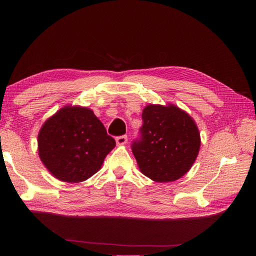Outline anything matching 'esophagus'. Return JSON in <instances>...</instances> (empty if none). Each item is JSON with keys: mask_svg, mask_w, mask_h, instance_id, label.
I'll return each mask as SVG.
<instances>
[{"mask_svg": "<svg viewBox=\"0 0 256 256\" xmlns=\"http://www.w3.org/2000/svg\"><path fill=\"white\" fill-rule=\"evenodd\" d=\"M116 142L118 145H124L128 142V136L126 135H121V136H116Z\"/></svg>", "mask_w": 256, "mask_h": 256, "instance_id": "obj_1", "label": "esophagus"}]
</instances>
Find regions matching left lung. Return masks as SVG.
Instances as JSON below:
<instances>
[{
	"label": "left lung",
	"mask_w": 256,
	"mask_h": 256,
	"mask_svg": "<svg viewBox=\"0 0 256 256\" xmlns=\"http://www.w3.org/2000/svg\"><path fill=\"white\" fill-rule=\"evenodd\" d=\"M142 120L140 138L131 145L140 172L158 182L177 180L198 156L197 125L186 112L172 104H150L143 110Z\"/></svg>",
	"instance_id": "obj_1"
}]
</instances>
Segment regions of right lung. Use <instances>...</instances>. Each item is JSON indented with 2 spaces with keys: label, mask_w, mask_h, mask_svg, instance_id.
<instances>
[{
  "label": "right lung",
  "mask_w": 256,
  "mask_h": 256,
  "mask_svg": "<svg viewBox=\"0 0 256 256\" xmlns=\"http://www.w3.org/2000/svg\"><path fill=\"white\" fill-rule=\"evenodd\" d=\"M114 146L116 140L88 108H62L38 134L42 162L66 182H80L94 175Z\"/></svg>",
  "instance_id": "add662e5"
}]
</instances>
